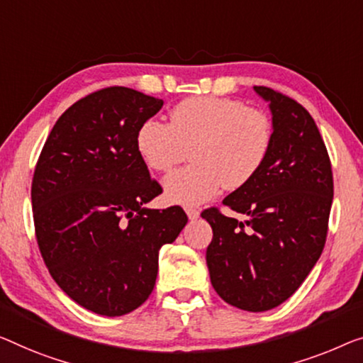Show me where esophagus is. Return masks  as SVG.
<instances>
[{
  "label": "esophagus",
  "mask_w": 363,
  "mask_h": 363,
  "mask_svg": "<svg viewBox=\"0 0 363 363\" xmlns=\"http://www.w3.org/2000/svg\"><path fill=\"white\" fill-rule=\"evenodd\" d=\"M186 213H187V216H189V218H191V220H196L197 216L200 215L199 210L194 208V207H186Z\"/></svg>",
  "instance_id": "34e87169"
}]
</instances>
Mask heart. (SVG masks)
I'll list each match as a JSON object with an SVG mask.
<instances>
[{"mask_svg":"<svg viewBox=\"0 0 363 363\" xmlns=\"http://www.w3.org/2000/svg\"><path fill=\"white\" fill-rule=\"evenodd\" d=\"M169 121L142 123L137 150L150 169L166 172L192 147L194 163L164 181L167 197L187 205L213 197L223 186L228 191L246 186L266 164L274 143L267 113L230 97H187L169 111Z\"/></svg>","mask_w":363,"mask_h":363,"instance_id":"obj_1","label":"heart"}]
</instances>
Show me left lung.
I'll list each match as a JSON object with an SVG mask.
<instances>
[{
  "label": "left lung",
  "mask_w": 363,
  "mask_h": 363,
  "mask_svg": "<svg viewBox=\"0 0 363 363\" xmlns=\"http://www.w3.org/2000/svg\"><path fill=\"white\" fill-rule=\"evenodd\" d=\"M270 102L274 143L257 176L223 205L250 216L246 223L205 208L213 230L207 247L210 280L228 305L267 311L298 290L324 250L334 182L326 145L300 102L254 86Z\"/></svg>",
  "instance_id": "1"
}]
</instances>
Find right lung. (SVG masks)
Listing matches in <instances>:
<instances>
[{
	"instance_id": "1",
	"label": "right lung",
	"mask_w": 363,
	"mask_h": 363,
	"mask_svg": "<svg viewBox=\"0 0 363 363\" xmlns=\"http://www.w3.org/2000/svg\"><path fill=\"white\" fill-rule=\"evenodd\" d=\"M163 101L111 86L62 113L37 160L35 240L58 286L86 310L122 316L153 291L158 252L187 223L179 205H143L163 192L137 150Z\"/></svg>"
}]
</instances>
